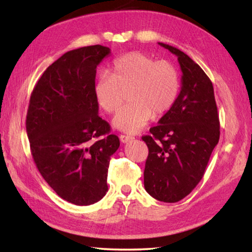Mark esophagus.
I'll use <instances>...</instances> for the list:
<instances>
[{
	"label": "esophagus",
	"mask_w": 252,
	"mask_h": 252,
	"mask_svg": "<svg viewBox=\"0 0 252 252\" xmlns=\"http://www.w3.org/2000/svg\"><path fill=\"white\" fill-rule=\"evenodd\" d=\"M133 139H134L133 136H131V135H126V134H121V135H120V141H121L122 143L130 142L131 140H133Z\"/></svg>",
	"instance_id": "1"
}]
</instances>
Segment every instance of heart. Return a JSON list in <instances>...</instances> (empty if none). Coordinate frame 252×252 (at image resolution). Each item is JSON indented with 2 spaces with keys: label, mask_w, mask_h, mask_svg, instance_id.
<instances>
[{
  "label": "heart",
  "mask_w": 252,
  "mask_h": 252,
  "mask_svg": "<svg viewBox=\"0 0 252 252\" xmlns=\"http://www.w3.org/2000/svg\"><path fill=\"white\" fill-rule=\"evenodd\" d=\"M180 91V76L173 63L157 60L141 52H129L116 59L109 74L97 79L94 94L106 113L121 108L129 92L130 103L113 119L117 129L136 133L153 116L161 117L176 103Z\"/></svg>",
  "instance_id": "b5f03b06"
}]
</instances>
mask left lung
<instances>
[{"label": "left lung", "mask_w": 252, "mask_h": 252, "mask_svg": "<svg viewBox=\"0 0 252 252\" xmlns=\"http://www.w3.org/2000/svg\"><path fill=\"white\" fill-rule=\"evenodd\" d=\"M176 54L182 71L176 103L143 135L149 155L144 188L159 201L178 202L201 180L213 149L219 142L220 122L209 76L177 48L159 43Z\"/></svg>", "instance_id": "1"}]
</instances>
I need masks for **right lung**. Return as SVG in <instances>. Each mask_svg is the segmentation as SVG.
I'll list each match as a JSON object with an SVG mask.
<instances>
[{
  "mask_svg": "<svg viewBox=\"0 0 252 252\" xmlns=\"http://www.w3.org/2000/svg\"><path fill=\"white\" fill-rule=\"evenodd\" d=\"M111 53L91 45L69 51L44 71L30 97L27 132L33 160L59 197L76 206L108 191L110 157L120 140L99 117L96 66Z\"/></svg>",
  "mask_w": 252,
  "mask_h": 252,
  "instance_id": "add662e5",
  "label": "right lung"
}]
</instances>
